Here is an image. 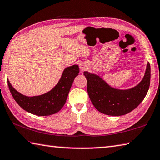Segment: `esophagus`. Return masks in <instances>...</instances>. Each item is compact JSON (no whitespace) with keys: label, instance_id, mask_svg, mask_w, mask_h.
<instances>
[{"label":"esophagus","instance_id":"34e87169","mask_svg":"<svg viewBox=\"0 0 160 160\" xmlns=\"http://www.w3.org/2000/svg\"><path fill=\"white\" fill-rule=\"evenodd\" d=\"M87 68H88V65H87V63H81L80 64V71L81 72H83L85 71Z\"/></svg>","mask_w":160,"mask_h":160}]
</instances>
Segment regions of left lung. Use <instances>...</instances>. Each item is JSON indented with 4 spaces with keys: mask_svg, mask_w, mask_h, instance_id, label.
<instances>
[{
    "mask_svg": "<svg viewBox=\"0 0 160 160\" xmlns=\"http://www.w3.org/2000/svg\"><path fill=\"white\" fill-rule=\"evenodd\" d=\"M84 75L88 81L89 98L96 109L103 114L120 116L132 111L144 99L150 87V66L148 63L141 82L129 89L111 88L98 75L88 71Z\"/></svg>",
    "mask_w": 160,
    "mask_h": 160,
    "instance_id": "1",
    "label": "left lung"
}]
</instances>
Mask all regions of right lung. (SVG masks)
<instances>
[{
  "label": "right lung",
  "mask_w": 160,
  "mask_h": 160,
  "mask_svg": "<svg viewBox=\"0 0 160 160\" xmlns=\"http://www.w3.org/2000/svg\"><path fill=\"white\" fill-rule=\"evenodd\" d=\"M80 72L78 65L66 68L57 85L50 92L35 97H27L20 94L8 80V87L12 95L22 108L31 114L48 116L54 114L63 108L68 97L75 78Z\"/></svg>",
  "instance_id": "1"
}]
</instances>
